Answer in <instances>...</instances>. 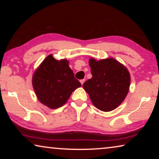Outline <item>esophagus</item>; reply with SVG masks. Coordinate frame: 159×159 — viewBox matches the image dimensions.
<instances>
[{
	"label": "esophagus",
	"instance_id": "obj_1",
	"mask_svg": "<svg viewBox=\"0 0 159 159\" xmlns=\"http://www.w3.org/2000/svg\"><path fill=\"white\" fill-rule=\"evenodd\" d=\"M85 79H82V80H80V83H81V85H83V83H84V82H85Z\"/></svg>",
	"mask_w": 159,
	"mask_h": 159
}]
</instances>
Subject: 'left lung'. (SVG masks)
I'll return each instance as SVG.
<instances>
[{
    "mask_svg": "<svg viewBox=\"0 0 159 159\" xmlns=\"http://www.w3.org/2000/svg\"><path fill=\"white\" fill-rule=\"evenodd\" d=\"M92 79L83 87L97 109L111 111L120 105L127 96L130 85V75L123 64L112 57L89 60Z\"/></svg>",
    "mask_w": 159,
    "mask_h": 159,
    "instance_id": "1",
    "label": "left lung"
}]
</instances>
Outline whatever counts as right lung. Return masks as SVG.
Segmentation results:
<instances>
[{
  "label": "right lung",
  "mask_w": 159,
  "mask_h": 159,
  "mask_svg": "<svg viewBox=\"0 0 159 159\" xmlns=\"http://www.w3.org/2000/svg\"><path fill=\"white\" fill-rule=\"evenodd\" d=\"M66 59L57 60L48 55L35 70L32 85L37 98L48 108L63 106L71 93L81 86Z\"/></svg>",
  "instance_id": "right-lung-1"
}]
</instances>
